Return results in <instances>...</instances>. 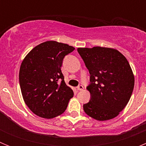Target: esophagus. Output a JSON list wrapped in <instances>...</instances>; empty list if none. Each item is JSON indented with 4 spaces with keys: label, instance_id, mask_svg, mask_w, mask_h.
Instances as JSON below:
<instances>
[{
    "label": "esophagus",
    "instance_id": "esophagus-1",
    "mask_svg": "<svg viewBox=\"0 0 146 146\" xmlns=\"http://www.w3.org/2000/svg\"><path fill=\"white\" fill-rule=\"evenodd\" d=\"M77 88L78 91H82V90H83V86H82V85H79L77 87Z\"/></svg>",
    "mask_w": 146,
    "mask_h": 146
}]
</instances>
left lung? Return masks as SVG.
<instances>
[{"label":"left lung","mask_w":146,"mask_h":146,"mask_svg":"<svg viewBox=\"0 0 146 146\" xmlns=\"http://www.w3.org/2000/svg\"><path fill=\"white\" fill-rule=\"evenodd\" d=\"M90 73L87 89L91 99L85 113L98 121L116 117L129 101L135 77L128 60L119 51L108 47L77 48Z\"/></svg>","instance_id":"1"}]
</instances>
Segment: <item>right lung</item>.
Returning <instances> with one entry per match:
<instances>
[{"label":"right lung","mask_w":146,"mask_h":146,"mask_svg":"<svg viewBox=\"0 0 146 146\" xmlns=\"http://www.w3.org/2000/svg\"><path fill=\"white\" fill-rule=\"evenodd\" d=\"M74 50L66 44L48 41L35 47L22 62L19 74L22 95L38 116L60 115L74 96L60 69L64 57Z\"/></svg>","instance_id":"add662e5"}]
</instances>
